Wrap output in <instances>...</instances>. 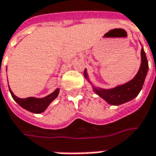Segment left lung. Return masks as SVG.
I'll return each mask as SVG.
<instances>
[{"instance_id": "left-lung-1", "label": "left lung", "mask_w": 156, "mask_h": 156, "mask_svg": "<svg viewBox=\"0 0 156 156\" xmlns=\"http://www.w3.org/2000/svg\"><path fill=\"white\" fill-rule=\"evenodd\" d=\"M140 54H141L140 67L135 75V77L133 80H131L130 82H126L123 85L117 86L110 90H105V89L94 87L93 88L94 91L99 97L105 99L108 104L112 105H122L136 98L143 87L145 78L148 70V62H147L143 47L141 49ZM84 76L86 79H88V74H87L86 69L84 70Z\"/></svg>"}]
</instances>
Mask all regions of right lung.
Returning <instances> with one entry per match:
<instances>
[{"instance_id":"add662e5","label":"right lung","mask_w":156,"mask_h":156,"mask_svg":"<svg viewBox=\"0 0 156 156\" xmlns=\"http://www.w3.org/2000/svg\"><path fill=\"white\" fill-rule=\"evenodd\" d=\"M10 94H11L13 99L23 107V109L27 110L29 112L33 113H41L45 111V109L48 107V105L58 97L59 89L55 90L54 92L48 95L47 97L43 98H19L14 95L11 90L9 89Z\"/></svg>"}]
</instances>
